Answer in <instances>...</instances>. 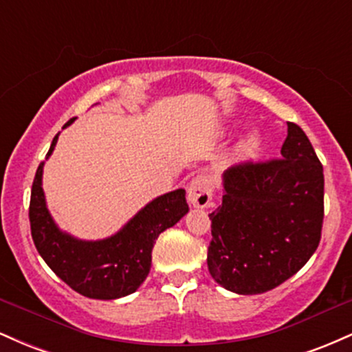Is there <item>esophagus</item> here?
Returning a JSON list of instances; mask_svg holds the SVG:
<instances>
[{"label": "esophagus", "instance_id": "esophagus-1", "mask_svg": "<svg viewBox=\"0 0 352 352\" xmlns=\"http://www.w3.org/2000/svg\"><path fill=\"white\" fill-rule=\"evenodd\" d=\"M213 195V184L207 175H197L195 179L190 182L187 190V199L190 205L195 208H205L210 205Z\"/></svg>", "mask_w": 352, "mask_h": 352}]
</instances>
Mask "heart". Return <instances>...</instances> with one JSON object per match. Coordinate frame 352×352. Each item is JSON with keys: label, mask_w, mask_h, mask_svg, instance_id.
<instances>
[{"label": "heart", "mask_w": 352, "mask_h": 352, "mask_svg": "<svg viewBox=\"0 0 352 352\" xmlns=\"http://www.w3.org/2000/svg\"><path fill=\"white\" fill-rule=\"evenodd\" d=\"M260 151V139L256 134H248L243 140H240L233 151V157L236 160H248Z\"/></svg>", "instance_id": "obj_1"}]
</instances>
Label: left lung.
<instances>
[{"mask_svg": "<svg viewBox=\"0 0 352 352\" xmlns=\"http://www.w3.org/2000/svg\"><path fill=\"white\" fill-rule=\"evenodd\" d=\"M283 159L245 162L223 173L212 220L208 272L238 294L276 288L298 273L321 240L324 175L300 125L288 122Z\"/></svg>", "mask_w": 352, "mask_h": 352, "instance_id": "left-lung-1", "label": "left lung"}]
</instances>
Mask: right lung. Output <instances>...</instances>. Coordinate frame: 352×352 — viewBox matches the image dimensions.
Returning a JSON list of instances; mask_svg holds the SVG:
<instances>
[{
	"label": "right lung",
	"mask_w": 352,
	"mask_h": 352,
	"mask_svg": "<svg viewBox=\"0 0 352 352\" xmlns=\"http://www.w3.org/2000/svg\"><path fill=\"white\" fill-rule=\"evenodd\" d=\"M72 122L74 117L64 127ZM58 137L52 139L46 159ZM43 167L44 162L36 170L30 201L31 235L43 260L74 292L92 300H117L137 292L151 272L155 240L188 212L185 190L157 197L116 235L86 241L60 232L52 220L43 192Z\"/></svg>",
	"instance_id": "add662e5"
}]
</instances>
